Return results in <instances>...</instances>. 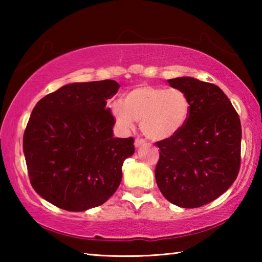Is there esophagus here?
<instances>
[{
  "label": "esophagus",
  "instance_id": "obj_1",
  "mask_svg": "<svg viewBox=\"0 0 262 262\" xmlns=\"http://www.w3.org/2000/svg\"><path fill=\"white\" fill-rule=\"evenodd\" d=\"M135 147L136 148H139V147H141V145H143V144H145V140H143V139H139V137H137V139L135 140Z\"/></svg>",
  "mask_w": 262,
  "mask_h": 262
}]
</instances>
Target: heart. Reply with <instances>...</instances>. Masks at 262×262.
Returning <instances> with one entry per match:
<instances>
[{
	"label": "heart",
	"mask_w": 262,
	"mask_h": 262,
	"mask_svg": "<svg viewBox=\"0 0 262 262\" xmlns=\"http://www.w3.org/2000/svg\"><path fill=\"white\" fill-rule=\"evenodd\" d=\"M115 122L123 130H130L140 122L143 134L152 140H166L183 129L190 112V101L183 90L152 85H139L125 96L123 103L110 105Z\"/></svg>",
	"instance_id": "b5f03b06"
}]
</instances>
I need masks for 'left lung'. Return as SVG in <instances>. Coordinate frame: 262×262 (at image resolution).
<instances>
[{"label":"left lung","mask_w":262,"mask_h":262,"mask_svg":"<svg viewBox=\"0 0 262 262\" xmlns=\"http://www.w3.org/2000/svg\"><path fill=\"white\" fill-rule=\"evenodd\" d=\"M190 101L185 127L156 142L155 177L167 201L198 208L214 201L236 180L241 167L242 125L231 101L215 84L193 77L168 79Z\"/></svg>","instance_id":"left-lung-1"}]
</instances>
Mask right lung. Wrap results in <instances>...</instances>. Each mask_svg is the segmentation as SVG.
Returning <instances> with one entry per match:
<instances>
[{"label":"right lung","mask_w":262,"mask_h":262,"mask_svg":"<svg viewBox=\"0 0 262 262\" xmlns=\"http://www.w3.org/2000/svg\"><path fill=\"white\" fill-rule=\"evenodd\" d=\"M120 85L112 79L72 83L34 106L23 150L33 189L52 205L84 211L103 205L118 189L134 139L113 136L107 99Z\"/></svg>","instance_id":"add662e5"}]
</instances>
